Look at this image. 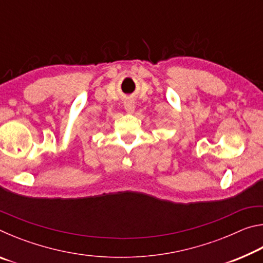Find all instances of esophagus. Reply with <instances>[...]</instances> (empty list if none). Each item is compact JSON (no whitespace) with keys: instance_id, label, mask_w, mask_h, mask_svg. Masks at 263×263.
Masks as SVG:
<instances>
[{"instance_id":"esophagus-1","label":"esophagus","mask_w":263,"mask_h":263,"mask_svg":"<svg viewBox=\"0 0 263 263\" xmlns=\"http://www.w3.org/2000/svg\"><path fill=\"white\" fill-rule=\"evenodd\" d=\"M124 108H125L126 112L128 114H132L133 111H135V102H133L132 100H126L125 102H124Z\"/></svg>"}]
</instances>
